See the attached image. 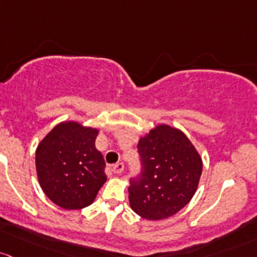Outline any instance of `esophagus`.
<instances>
[{
	"label": "esophagus",
	"mask_w": 257,
	"mask_h": 257,
	"mask_svg": "<svg viewBox=\"0 0 257 257\" xmlns=\"http://www.w3.org/2000/svg\"><path fill=\"white\" fill-rule=\"evenodd\" d=\"M123 170H124V165L122 162L115 163L113 167H112V171H113V173L115 174H120L123 172Z\"/></svg>",
	"instance_id": "1"
}]
</instances>
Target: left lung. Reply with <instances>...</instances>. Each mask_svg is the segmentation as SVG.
<instances>
[{"mask_svg": "<svg viewBox=\"0 0 257 257\" xmlns=\"http://www.w3.org/2000/svg\"><path fill=\"white\" fill-rule=\"evenodd\" d=\"M142 173L129 179V204L150 221L176 215L199 185L202 161L179 129L160 124L138 143Z\"/></svg>", "mask_w": 257, "mask_h": 257, "instance_id": "obj_1", "label": "left lung"}]
</instances>
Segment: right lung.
Wrapping results in <instances>:
<instances>
[{"label":"right lung","mask_w":257,"mask_h":257,"mask_svg":"<svg viewBox=\"0 0 257 257\" xmlns=\"http://www.w3.org/2000/svg\"><path fill=\"white\" fill-rule=\"evenodd\" d=\"M96 128L62 122L38 145L35 165L42 191L57 206L80 210L105 184L106 163L95 146Z\"/></svg>","instance_id":"add662e5"}]
</instances>
